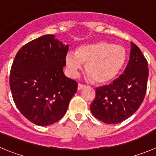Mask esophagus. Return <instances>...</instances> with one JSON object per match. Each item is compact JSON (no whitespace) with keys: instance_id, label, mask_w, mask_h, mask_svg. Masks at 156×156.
I'll use <instances>...</instances> for the list:
<instances>
[{"instance_id":"34e87169","label":"esophagus","mask_w":156,"mask_h":156,"mask_svg":"<svg viewBox=\"0 0 156 156\" xmlns=\"http://www.w3.org/2000/svg\"><path fill=\"white\" fill-rule=\"evenodd\" d=\"M84 87H85V85H83V84H78V90H82L83 88H84Z\"/></svg>"}]
</instances>
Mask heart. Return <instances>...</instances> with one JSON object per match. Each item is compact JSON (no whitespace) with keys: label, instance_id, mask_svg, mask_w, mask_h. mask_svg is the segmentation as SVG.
<instances>
[{"label":"heart","instance_id":"obj_1","mask_svg":"<svg viewBox=\"0 0 156 156\" xmlns=\"http://www.w3.org/2000/svg\"><path fill=\"white\" fill-rule=\"evenodd\" d=\"M127 54L124 47L106 41L86 44L69 52L66 55V64L71 76H75L87 63L86 73L92 81L104 84L114 79L126 63Z\"/></svg>","mask_w":156,"mask_h":156}]
</instances>
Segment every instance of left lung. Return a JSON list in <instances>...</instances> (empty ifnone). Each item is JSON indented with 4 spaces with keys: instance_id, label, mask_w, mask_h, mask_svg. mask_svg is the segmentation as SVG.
I'll list each match as a JSON object with an SVG mask.
<instances>
[{
    "instance_id": "1",
    "label": "left lung",
    "mask_w": 156,
    "mask_h": 156,
    "mask_svg": "<svg viewBox=\"0 0 156 156\" xmlns=\"http://www.w3.org/2000/svg\"><path fill=\"white\" fill-rule=\"evenodd\" d=\"M148 62L140 48L131 42L129 59L124 72L109 85L96 88L90 111L98 120L116 124L129 118L144 100L147 87Z\"/></svg>"
}]
</instances>
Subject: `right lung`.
I'll use <instances>...</instances> for the list:
<instances>
[{
    "label": "right lung",
    "instance_id": "add662e5",
    "mask_svg": "<svg viewBox=\"0 0 156 156\" xmlns=\"http://www.w3.org/2000/svg\"><path fill=\"white\" fill-rule=\"evenodd\" d=\"M69 45L54 35H44L24 45L16 53L10 75L13 101L27 120L49 126L62 119L78 84L64 75Z\"/></svg>",
    "mask_w": 156,
    "mask_h": 156
}]
</instances>
